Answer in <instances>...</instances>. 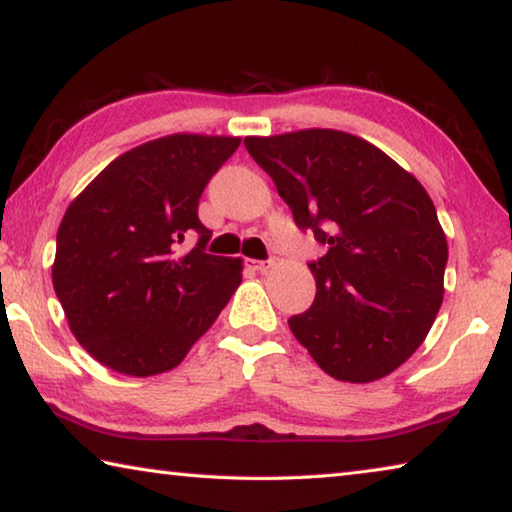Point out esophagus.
I'll list each match as a JSON object with an SVG mask.
<instances>
[{"instance_id":"obj_1","label":"esophagus","mask_w":512,"mask_h":512,"mask_svg":"<svg viewBox=\"0 0 512 512\" xmlns=\"http://www.w3.org/2000/svg\"><path fill=\"white\" fill-rule=\"evenodd\" d=\"M273 266V259H253V268L259 273H266Z\"/></svg>"}]
</instances>
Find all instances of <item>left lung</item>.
<instances>
[{"instance_id": "1", "label": "left lung", "mask_w": 512, "mask_h": 512, "mask_svg": "<svg viewBox=\"0 0 512 512\" xmlns=\"http://www.w3.org/2000/svg\"><path fill=\"white\" fill-rule=\"evenodd\" d=\"M302 232L327 248L309 262L316 298L289 327L327 375L366 384L420 348L443 302L447 239L429 194L384 151L311 128L246 137Z\"/></svg>"}]
</instances>
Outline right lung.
Masks as SVG:
<instances>
[{
  "label": "right lung",
  "instance_id": "add662e5",
  "mask_svg": "<svg viewBox=\"0 0 512 512\" xmlns=\"http://www.w3.org/2000/svg\"><path fill=\"white\" fill-rule=\"evenodd\" d=\"M239 137L169 135L119 155L67 207L51 277L69 327L117 372L185 359L241 282L239 259L205 253L198 201ZM196 238L192 251L179 250Z\"/></svg>",
  "mask_w": 512,
  "mask_h": 512
}]
</instances>
